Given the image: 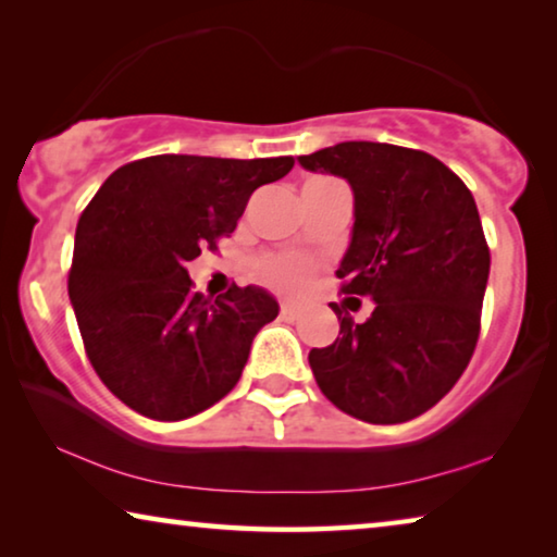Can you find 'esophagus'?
<instances>
[{
    "label": "esophagus",
    "instance_id": "obj_1",
    "mask_svg": "<svg viewBox=\"0 0 557 557\" xmlns=\"http://www.w3.org/2000/svg\"><path fill=\"white\" fill-rule=\"evenodd\" d=\"M280 314L287 317V320H293V317H297V305L295 302H282L280 305Z\"/></svg>",
    "mask_w": 557,
    "mask_h": 557
}]
</instances>
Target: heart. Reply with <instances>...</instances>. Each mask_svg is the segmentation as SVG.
Returning <instances> with one entry per match:
<instances>
[{"instance_id": "1", "label": "heart", "mask_w": 557, "mask_h": 557, "mask_svg": "<svg viewBox=\"0 0 557 557\" xmlns=\"http://www.w3.org/2000/svg\"><path fill=\"white\" fill-rule=\"evenodd\" d=\"M258 275L282 293H297L310 280V264L299 258H289V255H275L258 264Z\"/></svg>"}]
</instances>
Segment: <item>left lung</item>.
<instances>
[{"label":"left lung","mask_w":557,"mask_h":557,"mask_svg":"<svg viewBox=\"0 0 557 557\" xmlns=\"http://www.w3.org/2000/svg\"><path fill=\"white\" fill-rule=\"evenodd\" d=\"M297 161L355 193L337 277L344 295L374 302L361 324L332 305L339 337L310 351L317 384L367 423L417 419L454 389L479 342L491 252L471 190L438 158L374 140Z\"/></svg>","instance_id":"left-lung-1"}]
</instances>
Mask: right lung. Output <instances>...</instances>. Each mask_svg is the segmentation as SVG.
I'll return each mask as SVG.
<instances>
[{"mask_svg":"<svg viewBox=\"0 0 557 557\" xmlns=\"http://www.w3.org/2000/svg\"><path fill=\"white\" fill-rule=\"evenodd\" d=\"M293 165L289 156H151L113 171L86 206L69 299L96 374L134 411L181 421L237 384L277 299L255 285L206 299L185 264L215 250L252 193Z\"/></svg>","mask_w":557,"mask_h":557,"instance_id":"1","label":"right lung"}]
</instances>
